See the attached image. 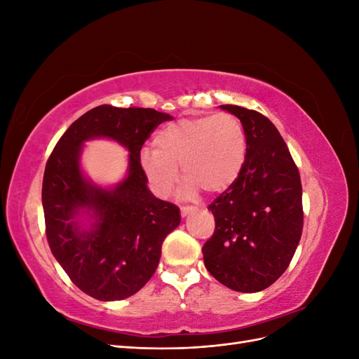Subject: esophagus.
Listing matches in <instances>:
<instances>
[{"label":"esophagus","mask_w":359,"mask_h":359,"mask_svg":"<svg viewBox=\"0 0 359 359\" xmlns=\"http://www.w3.org/2000/svg\"><path fill=\"white\" fill-rule=\"evenodd\" d=\"M198 208L196 206H191V205H187V206H181V215L182 217H187L190 212H194Z\"/></svg>","instance_id":"1"}]
</instances>
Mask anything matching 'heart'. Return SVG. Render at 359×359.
Returning a JSON list of instances; mask_svg holds the SVG:
<instances>
[{
  "mask_svg": "<svg viewBox=\"0 0 359 359\" xmlns=\"http://www.w3.org/2000/svg\"><path fill=\"white\" fill-rule=\"evenodd\" d=\"M154 151L139 156L151 189L165 198L178 182V168L187 178L184 193L201 189L223 193L240 177L247 157V136L240 118L220 112L184 118L163 127L154 136Z\"/></svg>",
  "mask_w": 359,
  "mask_h": 359,
  "instance_id": "1",
  "label": "heart"
}]
</instances>
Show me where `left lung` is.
I'll return each instance as SVG.
<instances>
[{
    "label": "left lung",
    "mask_w": 359,
    "mask_h": 359,
    "mask_svg": "<svg viewBox=\"0 0 359 359\" xmlns=\"http://www.w3.org/2000/svg\"><path fill=\"white\" fill-rule=\"evenodd\" d=\"M240 118L247 157L240 177L208 210L215 231L202 247L210 274L236 292L271 286L285 273L302 233V186L289 148L269 119L252 109L222 104Z\"/></svg>",
    "instance_id": "obj_1"
}]
</instances>
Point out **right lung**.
<instances>
[{"instance_id": "right-lung-1", "label": "right lung", "mask_w": 359, "mask_h": 359, "mask_svg": "<svg viewBox=\"0 0 359 359\" xmlns=\"http://www.w3.org/2000/svg\"><path fill=\"white\" fill-rule=\"evenodd\" d=\"M169 119L149 107L97 106L66 130L46 163L41 202L50 252L73 283L99 301L142 289L181 222L177 205L149 191L139 163L145 140ZM95 137L116 140L130 153L128 177L112 189L97 187L80 168L83 142Z\"/></svg>"}]
</instances>
